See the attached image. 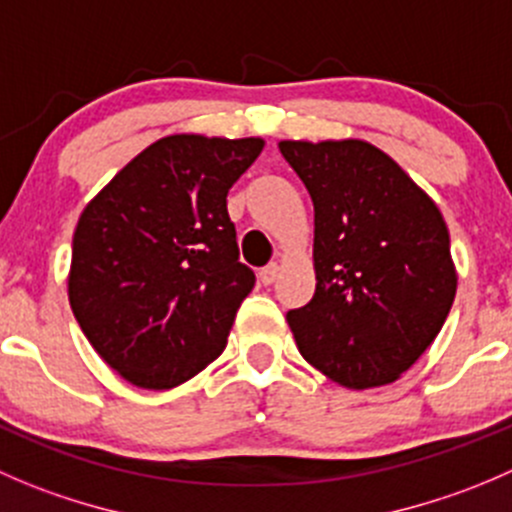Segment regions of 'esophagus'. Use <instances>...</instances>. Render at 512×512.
Returning <instances> with one entry per match:
<instances>
[{"mask_svg":"<svg viewBox=\"0 0 512 512\" xmlns=\"http://www.w3.org/2000/svg\"><path fill=\"white\" fill-rule=\"evenodd\" d=\"M277 275H280V267H277V265H267V267H262L260 272H257V277H260L262 285H272V282L277 280Z\"/></svg>","mask_w":512,"mask_h":512,"instance_id":"esophagus-1","label":"esophagus"}]
</instances>
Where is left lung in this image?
<instances>
[{
	"mask_svg": "<svg viewBox=\"0 0 512 512\" xmlns=\"http://www.w3.org/2000/svg\"><path fill=\"white\" fill-rule=\"evenodd\" d=\"M315 207V295L287 312L297 350L347 390L390 385L433 345L458 272L438 205L365 140H282Z\"/></svg>",
	"mask_w": 512,
	"mask_h": 512,
	"instance_id": "left-lung-1",
	"label": "left lung"
}]
</instances>
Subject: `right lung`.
<instances>
[{
  "label": "right lung",
  "instance_id": "add662e5",
  "mask_svg": "<svg viewBox=\"0 0 512 512\" xmlns=\"http://www.w3.org/2000/svg\"><path fill=\"white\" fill-rule=\"evenodd\" d=\"M262 147L260 137H162L79 215L69 305L97 355L137 388H177L225 350L255 287L227 192Z\"/></svg>",
  "mask_w": 512,
  "mask_h": 512
}]
</instances>
